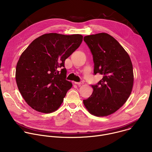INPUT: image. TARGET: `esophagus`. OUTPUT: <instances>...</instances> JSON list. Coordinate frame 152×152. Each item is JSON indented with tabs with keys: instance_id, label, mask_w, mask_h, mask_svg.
Masks as SVG:
<instances>
[{
	"instance_id": "1",
	"label": "esophagus",
	"mask_w": 152,
	"mask_h": 152,
	"mask_svg": "<svg viewBox=\"0 0 152 152\" xmlns=\"http://www.w3.org/2000/svg\"><path fill=\"white\" fill-rule=\"evenodd\" d=\"M75 84H77V85H82V84L83 83V81H80V82H75Z\"/></svg>"
}]
</instances>
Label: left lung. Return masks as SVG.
Segmentation results:
<instances>
[{
	"mask_svg": "<svg viewBox=\"0 0 152 152\" xmlns=\"http://www.w3.org/2000/svg\"><path fill=\"white\" fill-rule=\"evenodd\" d=\"M84 41L93 55L94 74L103 78L92 85L93 92L83 102L89 113L98 117L114 113L127 101L134 84L132 64L120 43L106 33L85 36Z\"/></svg>",
	"mask_w": 152,
	"mask_h": 152,
	"instance_id": "8db88e82",
	"label": "left lung"
}]
</instances>
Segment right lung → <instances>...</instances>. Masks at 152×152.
Masks as SVG:
<instances>
[{"instance_id":"right-lung-1","label":"right lung","mask_w":152,"mask_h":152,"mask_svg":"<svg viewBox=\"0 0 152 152\" xmlns=\"http://www.w3.org/2000/svg\"><path fill=\"white\" fill-rule=\"evenodd\" d=\"M82 39L79 34H46L34 39L21 55L16 66V82L32 109L50 113L61 106L72 86L66 79L65 60L79 47Z\"/></svg>"}]
</instances>
